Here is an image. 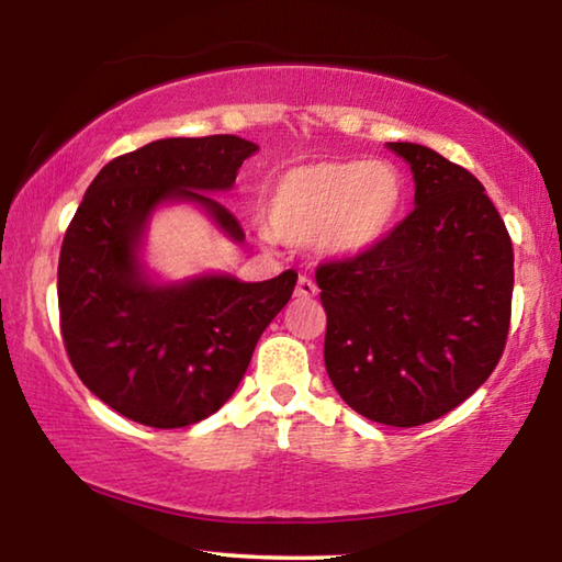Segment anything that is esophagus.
Segmentation results:
<instances>
[{
    "mask_svg": "<svg viewBox=\"0 0 562 562\" xmlns=\"http://www.w3.org/2000/svg\"><path fill=\"white\" fill-rule=\"evenodd\" d=\"M294 294H297V297H302V300L315 297V294H317V284L312 282L310 278H300V280H297V290H294Z\"/></svg>",
    "mask_w": 562,
    "mask_h": 562,
    "instance_id": "esophagus-1",
    "label": "esophagus"
}]
</instances>
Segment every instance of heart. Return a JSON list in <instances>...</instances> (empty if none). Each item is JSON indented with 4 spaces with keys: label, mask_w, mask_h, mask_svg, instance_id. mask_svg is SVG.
Segmentation results:
<instances>
[{
    "label": "heart",
    "mask_w": 562,
    "mask_h": 562,
    "mask_svg": "<svg viewBox=\"0 0 562 562\" xmlns=\"http://www.w3.org/2000/svg\"><path fill=\"white\" fill-rule=\"evenodd\" d=\"M404 207V176L384 160H312L274 178L270 231L351 258L384 240Z\"/></svg>",
    "instance_id": "1"
}]
</instances>
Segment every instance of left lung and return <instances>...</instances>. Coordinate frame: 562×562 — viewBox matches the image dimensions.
Returning <instances> with one entry per match:
<instances>
[{
    "mask_svg": "<svg viewBox=\"0 0 562 562\" xmlns=\"http://www.w3.org/2000/svg\"><path fill=\"white\" fill-rule=\"evenodd\" d=\"M416 207L355 258L319 265L325 367L357 414L422 426L465 402L506 349L513 245L481 180L418 144Z\"/></svg>",
    "mask_w": 562,
    "mask_h": 562,
    "instance_id": "obj_1",
    "label": "left lung"
}]
</instances>
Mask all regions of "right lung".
I'll return each instance as SVG.
<instances>
[{"label": "right lung", "instance_id": "right-lung-1", "mask_svg": "<svg viewBox=\"0 0 562 562\" xmlns=\"http://www.w3.org/2000/svg\"><path fill=\"white\" fill-rule=\"evenodd\" d=\"M252 154L258 146L237 136L154 140L103 166L66 227L56 282L66 355L131 422L180 429L215 414L292 297L294 270L265 282L203 274L154 284L138 260L148 217L168 201L198 203L243 243L237 217L211 193L233 188Z\"/></svg>", "mask_w": 562, "mask_h": 562}]
</instances>
